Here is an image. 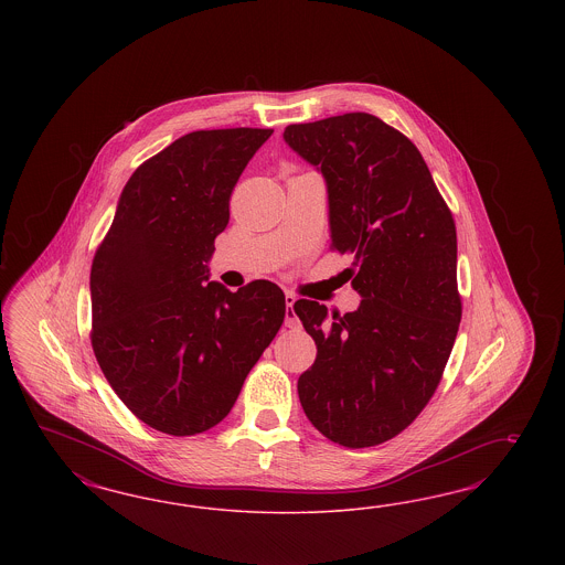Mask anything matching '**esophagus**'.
I'll use <instances>...</instances> for the list:
<instances>
[{
    "label": "esophagus",
    "mask_w": 565,
    "mask_h": 565,
    "mask_svg": "<svg viewBox=\"0 0 565 565\" xmlns=\"http://www.w3.org/2000/svg\"><path fill=\"white\" fill-rule=\"evenodd\" d=\"M294 302H296V296L291 291H286V327L298 329L300 321H298V317L294 312Z\"/></svg>",
    "instance_id": "1"
}]
</instances>
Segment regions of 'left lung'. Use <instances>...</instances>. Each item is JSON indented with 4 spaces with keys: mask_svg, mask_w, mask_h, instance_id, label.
<instances>
[{
    "mask_svg": "<svg viewBox=\"0 0 565 565\" xmlns=\"http://www.w3.org/2000/svg\"><path fill=\"white\" fill-rule=\"evenodd\" d=\"M284 140L326 178L331 248L354 258L362 298L331 319L315 300L294 305L317 343L300 404L333 444H383L427 406L458 335L456 223L423 154L371 114L291 124Z\"/></svg>",
    "mask_w": 565,
    "mask_h": 565,
    "instance_id": "1",
    "label": "left lung"
}]
</instances>
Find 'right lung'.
Returning a JSON list of instances; mask_svg holds the SVG:
<instances>
[{"instance_id": "1", "label": "right lung", "mask_w": 565, "mask_h": 565, "mask_svg": "<svg viewBox=\"0 0 565 565\" xmlns=\"http://www.w3.org/2000/svg\"><path fill=\"white\" fill-rule=\"evenodd\" d=\"M274 135L196 130L138 168L90 267V342L103 375L145 425L186 437L232 411L286 317L267 279L209 281L239 173Z\"/></svg>"}]
</instances>
